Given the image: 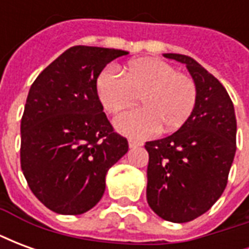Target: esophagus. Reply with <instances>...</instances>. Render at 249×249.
<instances>
[{"instance_id":"34e87169","label":"esophagus","mask_w":249,"mask_h":249,"mask_svg":"<svg viewBox=\"0 0 249 249\" xmlns=\"http://www.w3.org/2000/svg\"><path fill=\"white\" fill-rule=\"evenodd\" d=\"M128 142H129V148H136V146L142 145V142H141V141L135 140V139H129V140H128Z\"/></svg>"}]
</instances>
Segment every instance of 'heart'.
I'll list each match as a JSON object with an SVG mask.
<instances>
[{"label":"heart","mask_w":249,"mask_h":249,"mask_svg":"<svg viewBox=\"0 0 249 249\" xmlns=\"http://www.w3.org/2000/svg\"><path fill=\"white\" fill-rule=\"evenodd\" d=\"M97 94L109 114H119L140 97L142 108L116 120V128L132 137H146L161 128L173 132L191 119L197 104V85L187 73L159 58L135 60L124 69L105 68L97 77Z\"/></svg>","instance_id":"obj_1"}]
</instances>
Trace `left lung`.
<instances>
[{
	"mask_svg": "<svg viewBox=\"0 0 249 249\" xmlns=\"http://www.w3.org/2000/svg\"><path fill=\"white\" fill-rule=\"evenodd\" d=\"M164 56L187 65L197 104L178 132L145 142L146 200L161 219L187 223L211 209L227 187L236 152L235 109L221 82L198 62L184 54Z\"/></svg>",
	"mask_w": 249,
	"mask_h": 249,
	"instance_id": "1",
	"label": "left lung"
}]
</instances>
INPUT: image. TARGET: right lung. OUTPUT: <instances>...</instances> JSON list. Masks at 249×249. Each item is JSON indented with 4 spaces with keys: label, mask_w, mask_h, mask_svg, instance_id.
<instances>
[{
    "label": "right lung",
    "mask_w": 249,
    "mask_h": 249,
    "mask_svg": "<svg viewBox=\"0 0 249 249\" xmlns=\"http://www.w3.org/2000/svg\"><path fill=\"white\" fill-rule=\"evenodd\" d=\"M128 52L77 45L41 71L21 119V169L41 203L81 214L101 200L108 169L128 152L103 112L97 77Z\"/></svg>",
    "instance_id": "1"
}]
</instances>
